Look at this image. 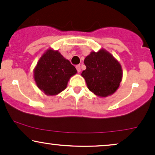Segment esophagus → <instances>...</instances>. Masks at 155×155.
Instances as JSON below:
<instances>
[{
	"label": "esophagus",
	"instance_id": "obj_1",
	"mask_svg": "<svg viewBox=\"0 0 155 155\" xmlns=\"http://www.w3.org/2000/svg\"><path fill=\"white\" fill-rule=\"evenodd\" d=\"M76 70H77L78 73L81 72V66H80V65H76Z\"/></svg>",
	"mask_w": 155,
	"mask_h": 155
}]
</instances>
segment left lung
Here are the masks:
<instances>
[{
	"instance_id": "obj_1",
	"label": "left lung",
	"mask_w": 155,
	"mask_h": 155,
	"mask_svg": "<svg viewBox=\"0 0 155 155\" xmlns=\"http://www.w3.org/2000/svg\"><path fill=\"white\" fill-rule=\"evenodd\" d=\"M86 69L81 73L89 90L98 97H106L117 91L122 79L118 60L104 49L91 51L84 60Z\"/></svg>"
}]
</instances>
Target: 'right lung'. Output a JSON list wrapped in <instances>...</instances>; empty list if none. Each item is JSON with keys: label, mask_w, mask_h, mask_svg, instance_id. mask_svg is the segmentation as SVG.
Here are the masks:
<instances>
[{"label": "right lung", "mask_w": 155, "mask_h": 155, "mask_svg": "<svg viewBox=\"0 0 155 155\" xmlns=\"http://www.w3.org/2000/svg\"><path fill=\"white\" fill-rule=\"evenodd\" d=\"M77 73L74 65L58 50L47 49L33 70L37 87L47 95H56L67 87L70 78Z\"/></svg>", "instance_id": "add662e5"}]
</instances>
